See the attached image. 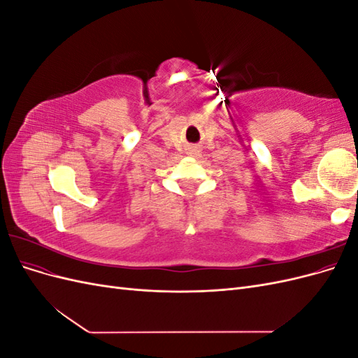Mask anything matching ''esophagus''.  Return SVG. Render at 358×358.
Here are the masks:
<instances>
[{
    "label": "esophagus",
    "mask_w": 358,
    "mask_h": 358,
    "mask_svg": "<svg viewBox=\"0 0 358 358\" xmlns=\"http://www.w3.org/2000/svg\"><path fill=\"white\" fill-rule=\"evenodd\" d=\"M187 154L188 155H197L199 154V148L197 146H188L187 148Z\"/></svg>",
    "instance_id": "34e87169"
}]
</instances>
